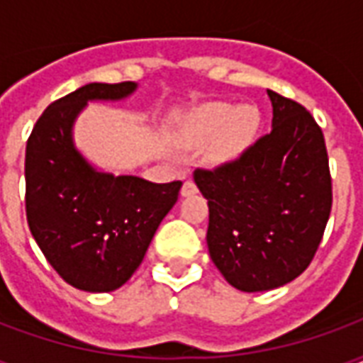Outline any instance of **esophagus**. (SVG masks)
Listing matches in <instances>:
<instances>
[{
  "instance_id": "obj_1",
  "label": "esophagus",
  "mask_w": 363,
  "mask_h": 363,
  "mask_svg": "<svg viewBox=\"0 0 363 363\" xmlns=\"http://www.w3.org/2000/svg\"><path fill=\"white\" fill-rule=\"evenodd\" d=\"M196 184L194 181H184L181 189V196H192V194H196Z\"/></svg>"
}]
</instances>
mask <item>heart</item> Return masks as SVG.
Masks as SVG:
<instances>
[{
	"instance_id": "b5f03b06",
	"label": "heart",
	"mask_w": 363,
	"mask_h": 363,
	"mask_svg": "<svg viewBox=\"0 0 363 363\" xmlns=\"http://www.w3.org/2000/svg\"><path fill=\"white\" fill-rule=\"evenodd\" d=\"M259 130V111L255 106L229 103H210L198 108L192 116V135L198 142L216 138L213 157L231 159L252 142Z\"/></svg>"
}]
</instances>
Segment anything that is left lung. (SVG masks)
<instances>
[{
  "instance_id": "1",
  "label": "left lung",
  "mask_w": 363,
  "mask_h": 363,
  "mask_svg": "<svg viewBox=\"0 0 363 363\" xmlns=\"http://www.w3.org/2000/svg\"><path fill=\"white\" fill-rule=\"evenodd\" d=\"M272 130L213 171L196 169L208 200V251L241 291L296 280L319 249L333 186L320 128L303 106L268 89Z\"/></svg>"
}]
</instances>
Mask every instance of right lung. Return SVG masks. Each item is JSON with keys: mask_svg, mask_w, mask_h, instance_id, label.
Segmentation results:
<instances>
[{"mask_svg": "<svg viewBox=\"0 0 363 363\" xmlns=\"http://www.w3.org/2000/svg\"><path fill=\"white\" fill-rule=\"evenodd\" d=\"M138 83H87L36 120L25 155V206L36 245L64 280L103 294L124 286L182 182H150L96 169L75 147L74 124L89 101H122Z\"/></svg>", "mask_w": 363, "mask_h": 363, "instance_id": "right-lung-1", "label": "right lung"}]
</instances>
